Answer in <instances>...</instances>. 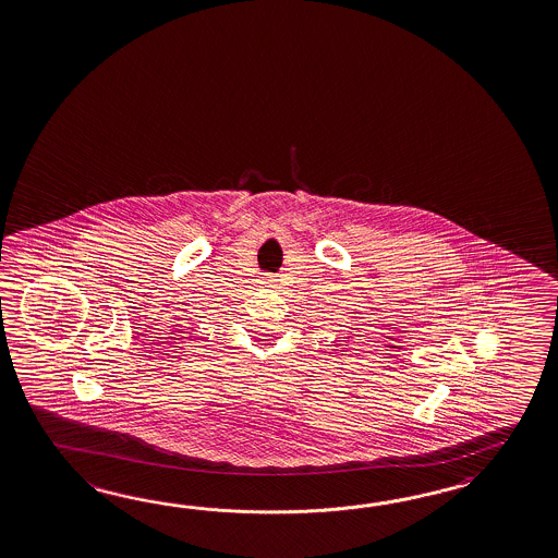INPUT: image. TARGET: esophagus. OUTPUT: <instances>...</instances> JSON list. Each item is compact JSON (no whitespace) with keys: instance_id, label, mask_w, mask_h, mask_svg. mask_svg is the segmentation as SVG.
Instances as JSON below:
<instances>
[{"instance_id":"34e87169","label":"esophagus","mask_w":558,"mask_h":558,"mask_svg":"<svg viewBox=\"0 0 558 558\" xmlns=\"http://www.w3.org/2000/svg\"><path fill=\"white\" fill-rule=\"evenodd\" d=\"M260 283H263V286H272V283H277V279H275V277H267V279H263Z\"/></svg>"}]
</instances>
